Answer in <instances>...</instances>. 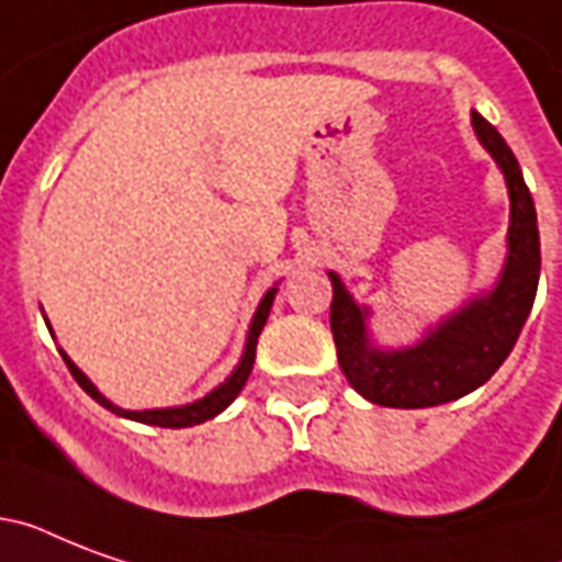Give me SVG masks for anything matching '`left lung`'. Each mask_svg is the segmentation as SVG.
Here are the masks:
<instances>
[{"instance_id":"obj_1","label":"left lung","mask_w":562,"mask_h":562,"mask_svg":"<svg viewBox=\"0 0 562 562\" xmlns=\"http://www.w3.org/2000/svg\"><path fill=\"white\" fill-rule=\"evenodd\" d=\"M472 127L481 145L493 154L498 169L505 171L510 192V229H507V262L502 280L487 297L472 300L428 338L408 350H373L368 344L364 317L338 280H333V326L338 364L347 382L364 400L384 408H428L461 400L481 387L510 356L525 321L531 315L537 282H540V229L533 198L522 180V169L514 151L507 148L496 127L487 119L472 113Z\"/></svg>"}]
</instances>
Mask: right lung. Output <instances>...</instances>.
<instances>
[{"instance_id":"add662e5","label":"right lung","mask_w":562,"mask_h":562,"mask_svg":"<svg viewBox=\"0 0 562 562\" xmlns=\"http://www.w3.org/2000/svg\"><path fill=\"white\" fill-rule=\"evenodd\" d=\"M273 294H277V289H271L268 294L262 297V303H259V308H256L254 315V324H250V333H247V347H245V356H241V361H238V368L233 370V375H229L227 382L221 384V387H215L212 393H206L203 400L192 402V405H180V408H162V411H122L116 408L113 402L104 400L99 391H95V384L87 379V375L81 373V370L75 368L72 361L66 359L64 352V361L66 368H69V373L75 375V382L81 384L83 391L90 393L92 400L99 402V405H104L108 411H113V414H119V417H127V419H136V423H145V426H160V428H187V426H198V423H206V419H212L215 414H221V411L227 408L229 402L236 400L238 391L245 387L247 375H250V370H254V361H256V341H259V333H262L265 321H268V312H271V303H273Z\"/></svg>"}]
</instances>
